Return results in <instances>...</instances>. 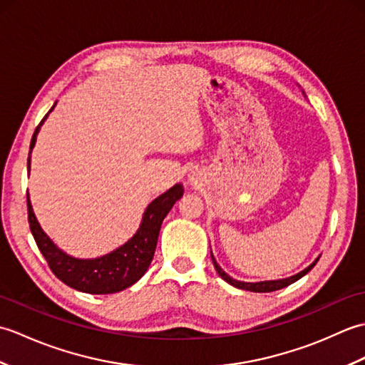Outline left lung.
Listing matches in <instances>:
<instances>
[{"instance_id": "obj_1", "label": "left lung", "mask_w": 365, "mask_h": 365, "mask_svg": "<svg viewBox=\"0 0 365 365\" xmlns=\"http://www.w3.org/2000/svg\"><path fill=\"white\" fill-rule=\"evenodd\" d=\"M212 260H213L215 269L218 271V274L224 279V281L229 282L230 285L237 287V289L247 290V292H257V293L276 292V290H281V289H284V287H287V285H290V284H293V282H297L298 279H301L302 276L307 274L309 271H311V269L315 267V263L319 262V259H317V260L312 263V265H309L306 269H302L301 273L294 274V276H292V277H287V279H279V281H265V282H242V281H235V279H232L229 274L224 273V271L221 269V267L218 265V263H216V260H215V257H213V254H212Z\"/></svg>"}]
</instances>
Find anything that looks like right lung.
Instances as JSON below:
<instances>
[{
    "label": "right lung",
    "mask_w": 365,
    "mask_h": 365,
    "mask_svg": "<svg viewBox=\"0 0 365 365\" xmlns=\"http://www.w3.org/2000/svg\"><path fill=\"white\" fill-rule=\"evenodd\" d=\"M48 113L45 114V118L48 115ZM43 119L41 120V123L43 122ZM41 123L36 127L33 139H31L29 153L31 149L34 147L36 136ZM182 185H174V187L168 190L165 195L155 199L153 202L147 207L141 227H139L133 238L128 240L125 245L120 246L119 250L113 251L111 254H106L103 257L91 260L73 259L71 255H67L66 252L58 250V247L53 245L51 240L43 234L41 226H38L33 207H31L29 202V197L26 196L28 222L38 251L42 252L50 269L53 271V274L56 276L59 281H63L66 285L84 293H115L127 289L130 285H133L143 277L147 268H149L155 254V247H157L161 222L169 213L170 208H173V205L182 197Z\"/></svg>",
    "instance_id": "right-lung-1"
}]
</instances>
